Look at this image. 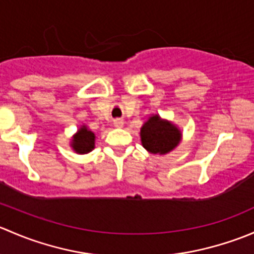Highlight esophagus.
I'll return each instance as SVG.
<instances>
[{"mask_svg":"<svg viewBox=\"0 0 254 254\" xmlns=\"http://www.w3.org/2000/svg\"><path fill=\"white\" fill-rule=\"evenodd\" d=\"M113 124H114L115 127H123V125H124V120H123V119H115Z\"/></svg>","mask_w":254,"mask_h":254,"instance_id":"34e87169","label":"esophagus"}]
</instances>
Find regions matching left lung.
Wrapping results in <instances>:
<instances>
[{
    "label": "left lung",
    "mask_w": 254,
    "mask_h": 254,
    "mask_svg": "<svg viewBox=\"0 0 254 254\" xmlns=\"http://www.w3.org/2000/svg\"><path fill=\"white\" fill-rule=\"evenodd\" d=\"M140 134L143 147L160 155L172 151L181 140L179 130L171 123L161 120L158 115H153L143 124Z\"/></svg>",
    "instance_id": "left-lung-1"
}]
</instances>
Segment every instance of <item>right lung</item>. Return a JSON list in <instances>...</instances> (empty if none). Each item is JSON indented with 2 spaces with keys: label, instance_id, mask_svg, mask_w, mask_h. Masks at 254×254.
<instances>
[{
  "label": "right lung",
  "instance_id": "1",
  "mask_svg": "<svg viewBox=\"0 0 254 254\" xmlns=\"http://www.w3.org/2000/svg\"><path fill=\"white\" fill-rule=\"evenodd\" d=\"M71 145L77 153H88L94 148V134L86 127H82L73 137Z\"/></svg>",
  "mask_w": 254,
  "mask_h": 254
}]
</instances>
